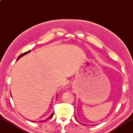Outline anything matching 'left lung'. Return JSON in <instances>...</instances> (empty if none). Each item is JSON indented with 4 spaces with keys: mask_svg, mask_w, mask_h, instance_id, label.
Instances as JSON below:
<instances>
[{
    "mask_svg": "<svg viewBox=\"0 0 133 133\" xmlns=\"http://www.w3.org/2000/svg\"><path fill=\"white\" fill-rule=\"evenodd\" d=\"M75 119H76V120H77V121H78V120H77V118H76V116H75ZM79 123H80V124H83L82 123H81V122H79Z\"/></svg>",
    "mask_w": 133,
    "mask_h": 133,
    "instance_id": "obj_1",
    "label": "left lung"
}]
</instances>
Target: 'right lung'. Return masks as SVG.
<instances>
[{
    "instance_id": "right-lung-1",
    "label": "right lung",
    "mask_w": 133,
    "mask_h": 133,
    "mask_svg": "<svg viewBox=\"0 0 133 133\" xmlns=\"http://www.w3.org/2000/svg\"><path fill=\"white\" fill-rule=\"evenodd\" d=\"M31 52V50H28V51H27V52H25V53H24V54H22V55H20L19 56H18V59H17V60H18L20 58H21L22 56H23L24 55H26V54H28V53L29 52ZM53 115H54V113H53L52 114H51V115L49 116V118H47L46 119H45L44 120V121H38V122H44V121H47V120H48L49 119H50V118H51L53 116ZM31 122H36V121H31Z\"/></svg>"
}]
</instances>
